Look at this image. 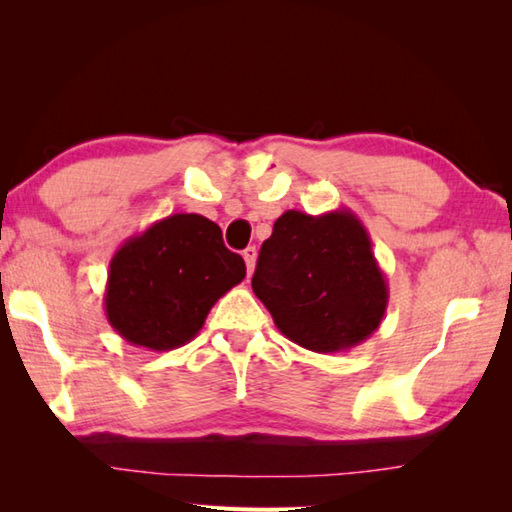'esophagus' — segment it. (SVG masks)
<instances>
[{"label": "esophagus", "instance_id": "1", "mask_svg": "<svg viewBox=\"0 0 512 512\" xmlns=\"http://www.w3.org/2000/svg\"><path fill=\"white\" fill-rule=\"evenodd\" d=\"M244 262H246L248 277H250V275H253V271H255V262H257V250H255V246H248V248L244 250Z\"/></svg>", "mask_w": 512, "mask_h": 512}]
</instances>
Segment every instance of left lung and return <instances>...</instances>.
<instances>
[{"label": "left lung", "instance_id": "left-lung-1", "mask_svg": "<svg viewBox=\"0 0 512 512\" xmlns=\"http://www.w3.org/2000/svg\"><path fill=\"white\" fill-rule=\"evenodd\" d=\"M253 291L289 341L320 354L366 341L388 307L368 230L345 207L284 212L259 250Z\"/></svg>", "mask_w": 512, "mask_h": 512}]
</instances>
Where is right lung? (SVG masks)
Returning <instances> with one entry per match:
<instances>
[{"instance_id": "add662e5", "label": "right lung", "mask_w": 512, "mask_h": 512, "mask_svg": "<svg viewBox=\"0 0 512 512\" xmlns=\"http://www.w3.org/2000/svg\"><path fill=\"white\" fill-rule=\"evenodd\" d=\"M244 277V259L225 248L219 225L171 214L112 255L106 318L128 343L167 352L192 341L214 302Z\"/></svg>"}]
</instances>
